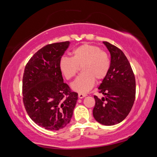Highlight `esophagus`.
<instances>
[{"label": "esophagus", "instance_id": "obj_1", "mask_svg": "<svg viewBox=\"0 0 157 157\" xmlns=\"http://www.w3.org/2000/svg\"><path fill=\"white\" fill-rule=\"evenodd\" d=\"M86 95H87V94H82V93H79V94H78L79 98H80V99L85 98V97Z\"/></svg>", "mask_w": 157, "mask_h": 157}]
</instances>
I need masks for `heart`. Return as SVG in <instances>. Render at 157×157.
Returning <instances> with one entry per match:
<instances>
[{
  "label": "heart",
  "instance_id": "1",
  "mask_svg": "<svg viewBox=\"0 0 157 157\" xmlns=\"http://www.w3.org/2000/svg\"><path fill=\"white\" fill-rule=\"evenodd\" d=\"M59 70L65 78L70 79L78 74L79 67L82 73L71 87L79 93H87L93 87L95 79L100 81L107 76L110 68L109 55L100 47L83 44L73 51V57L64 56L59 60Z\"/></svg>",
  "mask_w": 157,
  "mask_h": 157
}]
</instances>
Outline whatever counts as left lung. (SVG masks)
Returning a JSON list of instances; mask_svg holds the SVG:
<instances>
[{
    "label": "left lung",
    "instance_id": "left-lung-1",
    "mask_svg": "<svg viewBox=\"0 0 157 157\" xmlns=\"http://www.w3.org/2000/svg\"><path fill=\"white\" fill-rule=\"evenodd\" d=\"M111 55L110 68L99 87L105 98L94 95L93 116L103 125L120 123L127 117L135 100L136 81L127 57L115 45L103 42Z\"/></svg>",
    "mask_w": 157,
    "mask_h": 157
}]
</instances>
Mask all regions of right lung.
I'll list each match as a JSON object with an SVG mask.
<instances>
[{
  "label": "right lung",
  "instance_id": "add662e5",
  "mask_svg": "<svg viewBox=\"0 0 157 157\" xmlns=\"http://www.w3.org/2000/svg\"><path fill=\"white\" fill-rule=\"evenodd\" d=\"M69 41L44 46L26 64L23 77V101L31 120L48 130H59L69 124L78 100L63 82L59 60Z\"/></svg>",
  "mask_w": 157,
  "mask_h": 157
}]
</instances>
